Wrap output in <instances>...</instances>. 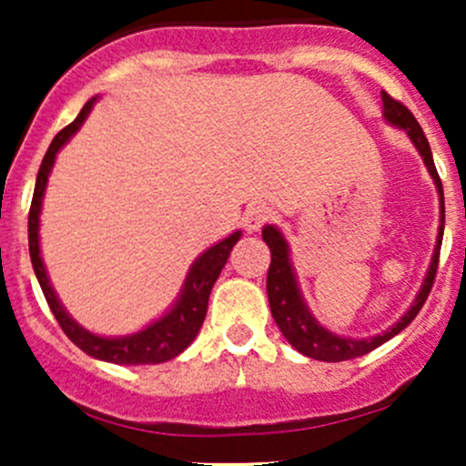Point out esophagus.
<instances>
[{
  "instance_id": "1",
  "label": "esophagus",
  "mask_w": 466,
  "mask_h": 466,
  "mask_svg": "<svg viewBox=\"0 0 466 466\" xmlns=\"http://www.w3.org/2000/svg\"><path fill=\"white\" fill-rule=\"evenodd\" d=\"M272 218H275V211H272L270 207H266V205L250 207L246 214V229L248 232H257V229L263 228V225L270 223Z\"/></svg>"
}]
</instances>
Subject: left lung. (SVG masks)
I'll use <instances>...</instances> for the list:
<instances>
[{
  "instance_id": "8db88e82",
  "label": "left lung",
  "mask_w": 466,
  "mask_h": 466,
  "mask_svg": "<svg viewBox=\"0 0 466 466\" xmlns=\"http://www.w3.org/2000/svg\"><path fill=\"white\" fill-rule=\"evenodd\" d=\"M383 98V116L388 124L403 128L408 133V137L412 139L415 148L420 150V155L424 157L426 168H429L431 177H433L437 194H440V205H441V216H440V232H437V243L433 250V259H431L429 272L424 277V284H421L420 293H417L412 307L399 318L397 324L388 329V331L379 333L372 338H342L338 333H331L329 329H324L316 318L309 311L307 302H304L302 293H299L298 279H295L293 266H290V255H289V243L281 237V232L272 225L263 228V241L270 248V268H268V279H266V290H268V302H270V313L275 318L277 327L284 333L286 340L299 351V354L309 356V359L316 360H327V363H340V360L359 359V356L370 354L372 350H377L379 345L388 342L390 338L397 336L399 331L408 327L417 318V313L424 307L426 298H429L431 289H433V281L437 275V263H440V248H441V237H444V191H441V180L437 176V168L433 162V153H431L429 139H426L424 130L417 124V119L412 116V112L408 110L403 103L394 101L388 92L380 94Z\"/></svg>"
}]
</instances>
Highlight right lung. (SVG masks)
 Instances as JSON below:
<instances>
[{
  "mask_svg": "<svg viewBox=\"0 0 466 466\" xmlns=\"http://www.w3.org/2000/svg\"><path fill=\"white\" fill-rule=\"evenodd\" d=\"M94 101H96V96L89 98L86 106H83V110L78 112L76 119L69 126H65V128L56 135L49 150H46L45 159H42L40 171H37L35 191H33L29 209V255L33 270H35V277L37 281H40V289L42 293H45L51 313H54L60 329L67 333V338L78 347V350L94 356V359L107 360V363L116 365L164 363V360H171L176 359L177 354H182V351L194 342V338L198 336L207 316V304H209L211 289H214L223 266L228 263L229 252H232V248L237 246V241L241 238V232L229 234L228 238H223L220 243L211 246L209 250H205L203 255L194 261V266H191L189 275H187L185 279V286H182L180 290V298L173 304L171 311L164 313L159 320L148 324L142 331L121 338H103L96 336V333H89L87 329H83L81 324L65 311L58 295L54 293V286L49 284V277H46L45 263H42L40 257V234H37V229H40L42 198H45L49 173L51 168H54L56 153H58V150L69 142V137L81 128L83 121L87 119L89 110H92Z\"/></svg>",
  "mask_w": 466,
  "mask_h": 466,
  "instance_id": "1",
  "label": "right lung"
}]
</instances>
